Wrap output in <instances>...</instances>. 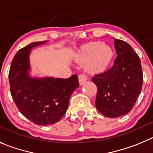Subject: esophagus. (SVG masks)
<instances>
[{"label": "esophagus", "instance_id": "1", "mask_svg": "<svg viewBox=\"0 0 153 153\" xmlns=\"http://www.w3.org/2000/svg\"><path fill=\"white\" fill-rule=\"evenodd\" d=\"M78 79H79L80 85H82L88 80V77H87V75L85 74H80L79 76H78Z\"/></svg>", "mask_w": 153, "mask_h": 153}]
</instances>
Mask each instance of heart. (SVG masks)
I'll use <instances>...</instances> for the list:
<instances>
[{"label":"heart","mask_w":153,"mask_h":153,"mask_svg":"<svg viewBox=\"0 0 153 153\" xmlns=\"http://www.w3.org/2000/svg\"><path fill=\"white\" fill-rule=\"evenodd\" d=\"M112 48L108 44L94 41L81 47L75 58L79 62L87 60L88 69L91 72H97L108 65L112 59Z\"/></svg>","instance_id":"heart-1"}]
</instances>
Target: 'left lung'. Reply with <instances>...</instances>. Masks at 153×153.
Segmentation results:
<instances>
[{"instance_id": "8db88e82", "label": "left lung", "mask_w": 153, "mask_h": 153, "mask_svg": "<svg viewBox=\"0 0 153 153\" xmlns=\"http://www.w3.org/2000/svg\"><path fill=\"white\" fill-rule=\"evenodd\" d=\"M114 46L118 56L113 65L92 78L97 88V109L109 118L122 116L132 109L143 81L140 57L130 44L115 38Z\"/></svg>"}]
</instances>
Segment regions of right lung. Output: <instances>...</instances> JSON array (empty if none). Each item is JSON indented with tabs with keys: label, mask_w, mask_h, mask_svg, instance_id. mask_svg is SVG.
Segmentation results:
<instances>
[{
	"label": "right lung",
	"mask_w": 153,
	"mask_h": 153,
	"mask_svg": "<svg viewBox=\"0 0 153 153\" xmlns=\"http://www.w3.org/2000/svg\"><path fill=\"white\" fill-rule=\"evenodd\" d=\"M44 43L32 42L19 50L9 72L11 96L18 109L31 122L42 126L59 122L66 112L70 97L79 86L76 75L68 78L30 76V51Z\"/></svg>",
	"instance_id": "obj_1"
}]
</instances>
